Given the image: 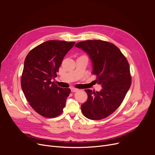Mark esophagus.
<instances>
[{
  "instance_id": "34e87169",
  "label": "esophagus",
  "mask_w": 155,
  "mask_h": 155,
  "mask_svg": "<svg viewBox=\"0 0 155 155\" xmlns=\"http://www.w3.org/2000/svg\"><path fill=\"white\" fill-rule=\"evenodd\" d=\"M71 91L72 92H76L78 91V89L75 88H71Z\"/></svg>"
}]
</instances>
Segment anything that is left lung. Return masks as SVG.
<instances>
[{
  "instance_id": "1",
  "label": "left lung",
  "mask_w": 155,
  "mask_h": 155,
  "mask_svg": "<svg viewBox=\"0 0 155 155\" xmlns=\"http://www.w3.org/2000/svg\"><path fill=\"white\" fill-rule=\"evenodd\" d=\"M90 57L92 74L102 86L99 92L85 90L87 101L81 105L84 116L92 120L107 117L123 102L131 84L128 61L119 49L114 44L102 40H87L77 43Z\"/></svg>"
}]
</instances>
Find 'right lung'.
Segmentation results:
<instances>
[{"label": "right lung", "mask_w": 155, "mask_h": 155, "mask_svg": "<svg viewBox=\"0 0 155 155\" xmlns=\"http://www.w3.org/2000/svg\"><path fill=\"white\" fill-rule=\"evenodd\" d=\"M75 43L50 40L32 49L26 57L21 88L32 108L41 116L52 118L63 112L70 89L58 87L52 80Z\"/></svg>", "instance_id": "add662e5"}]
</instances>
